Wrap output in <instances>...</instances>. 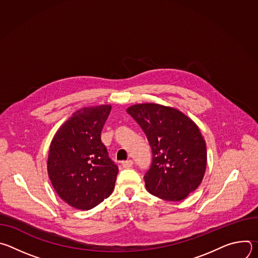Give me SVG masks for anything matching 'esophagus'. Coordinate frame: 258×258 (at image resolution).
<instances>
[{"label":"esophagus","instance_id":"obj_1","mask_svg":"<svg viewBox=\"0 0 258 258\" xmlns=\"http://www.w3.org/2000/svg\"><path fill=\"white\" fill-rule=\"evenodd\" d=\"M133 165H134V161L131 160V159L122 162V167H123V168H131Z\"/></svg>","mask_w":258,"mask_h":258}]
</instances>
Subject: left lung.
Returning a JSON list of instances; mask_svg holds the SVG:
<instances>
[{
	"mask_svg": "<svg viewBox=\"0 0 258 258\" xmlns=\"http://www.w3.org/2000/svg\"><path fill=\"white\" fill-rule=\"evenodd\" d=\"M126 112L152 150L144 175L147 191L167 201L185 199L201 183L207 163L206 144L196 123L177 109L154 103L133 105Z\"/></svg>",
	"mask_w": 258,
	"mask_h": 258,
	"instance_id": "8db88e82",
	"label": "left lung"
}]
</instances>
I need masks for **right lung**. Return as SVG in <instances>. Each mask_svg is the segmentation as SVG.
Wrapping results in <instances>:
<instances>
[{
    "mask_svg": "<svg viewBox=\"0 0 258 258\" xmlns=\"http://www.w3.org/2000/svg\"><path fill=\"white\" fill-rule=\"evenodd\" d=\"M110 105L83 108L55 134L49 150L52 185L70 206L89 210L111 195L118 173L101 141Z\"/></svg>",
    "mask_w": 258,
    "mask_h": 258,
    "instance_id": "add662e5",
    "label": "right lung"
}]
</instances>
